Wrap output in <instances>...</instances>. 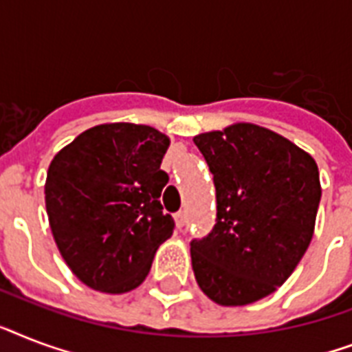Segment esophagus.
Returning <instances> with one entry per match:
<instances>
[{"label": "esophagus", "mask_w": 352, "mask_h": 352, "mask_svg": "<svg viewBox=\"0 0 352 352\" xmlns=\"http://www.w3.org/2000/svg\"><path fill=\"white\" fill-rule=\"evenodd\" d=\"M184 223H186V212H184V210H181V212H177L175 214L177 228H182V226H184Z\"/></svg>", "instance_id": "1"}]
</instances>
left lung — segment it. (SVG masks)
Returning <instances> with one entry per match:
<instances>
[{
    "instance_id": "obj_1",
    "label": "left lung",
    "mask_w": 352,
    "mask_h": 352,
    "mask_svg": "<svg viewBox=\"0 0 352 352\" xmlns=\"http://www.w3.org/2000/svg\"><path fill=\"white\" fill-rule=\"evenodd\" d=\"M193 142L217 201L212 232L190 243L193 274L215 303L248 305L281 287L311 245L320 171L296 144L254 124L201 133Z\"/></svg>"
}]
</instances>
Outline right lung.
Listing matches in <instances>:
<instances>
[{"label": "right lung", "mask_w": 352, "mask_h": 352, "mask_svg": "<svg viewBox=\"0 0 352 352\" xmlns=\"http://www.w3.org/2000/svg\"><path fill=\"white\" fill-rule=\"evenodd\" d=\"M168 146L155 127L117 122L91 127L52 159L49 225L67 267L91 289H137L173 234L175 221L159 201L168 184L160 170Z\"/></svg>", "instance_id": "add662e5"}]
</instances>
